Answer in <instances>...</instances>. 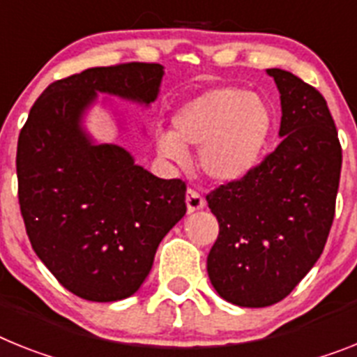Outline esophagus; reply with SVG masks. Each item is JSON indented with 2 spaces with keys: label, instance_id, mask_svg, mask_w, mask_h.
<instances>
[{
  "label": "esophagus",
  "instance_id": "1",
  "mask_svg": "<svg viewBox=\"0 0 357 357\" xmlns=\"http://www.w3.org/2000/svg\"><path fill=\"white\" fill-rule=\"evenodd\" d=\"M185 202H187L188 212H196L205 206V199H203V196L197 192V190H194V188H188L187 196H185Z\"/></svg>",
  "mask_w": 357,
  "mask_h": 357
}]
</instances>
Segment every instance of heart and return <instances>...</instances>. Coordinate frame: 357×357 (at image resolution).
Instances as JSON below:
<instances>
[{"instance_id":"b5f03b06","label":"heart","mask_w":357,"mask_h":357,"mask_svg":"<svg viewBox=\"0 0 357 357\" xmlns=\"http://www.w3.org/2000/svg\"><path fill=\"white\" fill-rule=\"evenodd\" d=\"M172 125V134H158V151L163 158L181 161L185 151H199L197 161L206 178L232 183L261 161L274 116L256 92L214 86L181 105Z\"/></svg>"}]
</instances>
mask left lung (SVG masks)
<instances>
[{"label":"left lung","mask_w":357,"mask_h":357,"mask_svg":"<svg viewBox=\"0 0 357 357\" xmlns=\"http://www.w3.org/2000/svg\"><path fill=\"white\" fill-rule=\"evenodd\" d=\"M281 94V143L243 179L206 194L220 234L206 257L215 292L238 307L274 305L319 259L336 214L341 143L321 92L268 68Z\"/></svg>","instance_id":"obj_1"}]
</instances>
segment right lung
<instances>
[{
    "label": "right lung",
    "instance_id": "right-lung-1",
    "mask_svg": "<svg viewBox=\"0 0 357 357\" xmlns=\"http://www.w3.org/2000/svg\"><path fill=\"white\" fill-rule=\"evenodd\" d=\"M158 63L86 68L50 83L17 139V199L34 252L77 298L109 303L132 296L161 239L187 212L181 179L134 165L118 145H92L79 127L96 92L149 105Z\"/></svg>",
    "mask_w": 357,
    "mask_h": 357
}]
</instances>
